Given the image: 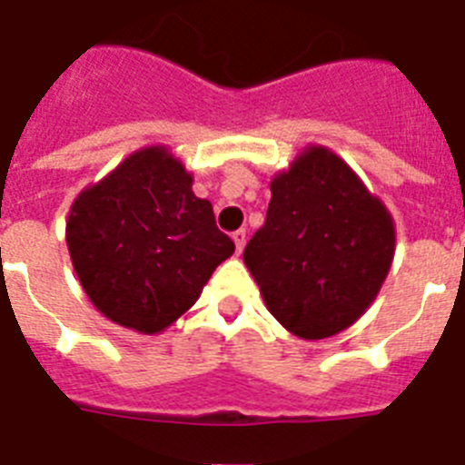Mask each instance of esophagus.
Listing matches in <instances>:
<instances>
[{
  "label": "esophagus",
  "instance_id": "obj_1",
  "mask_svg": "<svg viewBox=\"0 0 465 465\" xmlns=\"http://www.w3.org/2000/svg\"><path fill=\"white\" fill-rule=\"evenodd\" d=\"M232 240H235V246H237V252H240V253H242V249H244V244H246V230H244V228L235 230V232H232Z\"/></svg>",
  "mask_w": 465,
  "mask_h": 465
}]
</instances>
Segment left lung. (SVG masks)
I'll return each instance as SVG.
<instances>
[{
    "instance_id": "8db88e82",
    "label": "left lung",
    "mask_w": 465,
    "mask_h": 465,
    "mask_svg": "<svg viewBox=\"0 0 465 465\" xmlns=\"http://www.w3.org/2000/svg\"><path fill=\"white\" fill-rule=\"evenodd\" d=\"M268 216L244 262L286 331L323 340L363 316L396 249L391 213L342 158L307 146L270 183Z\"/></svg>"
}]
</instances>
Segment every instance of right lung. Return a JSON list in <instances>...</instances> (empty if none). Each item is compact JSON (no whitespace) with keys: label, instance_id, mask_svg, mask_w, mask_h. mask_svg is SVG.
I'll use <instances>...</instances> for the list:
<instances>
[{"label":"right lung","instance_id":"obj_1","mask_svg":"<svg viewBox=\"0 0 465 465\" xmlns=\"http://www.w3.org/2000/svg\"><path fill=\"white\" fill-rule=\"evenodd\" d=\"M67 246L81 286L106 319L153 335L195 305L235 242L165 149L127 155L69 209Z\"/></svg>","mask_w":465,"mask_h":465}]
</instances>
